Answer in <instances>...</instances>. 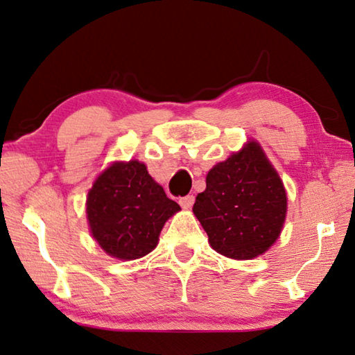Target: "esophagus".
<instances>
[{
	"instance_id": "esophagus-1",
	"label": "esophagus",
	"mask_w": 355,
	"mask_h": 355,
	"mask_svg": "<svg viewBox=\"0 0 355 355\" xmlns=\"http://www.w3.org/2000/svg\"><path fill=\"white\" fill-rule=\"evenodd\" d=\"M180 205H182L183 209H191L193 204H194V196L193 194H188L184 196V198H180Z\"/></svg>"
}]
</instances>
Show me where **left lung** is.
<instances>
[{
    "mask_svg": "<svg viewBox=\"0 0 355 355\" xmlns=\"http://www.w3.org/2000/svg\"><path fill=\"white\" fill-rule=\"evenodd\" d=\"M193 211L214 250L250 260L271 247L282 230L287 194L257 141L216 164Z\"/></svg>",
    "mask_w": 355,
    "mask_h": 355,
    "instance_id": "left-lung-1",
    "label": "left lung"
}]
</instances>
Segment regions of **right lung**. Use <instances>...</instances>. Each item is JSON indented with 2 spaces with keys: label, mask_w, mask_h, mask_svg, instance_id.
<instances>
[{
  "label": "right lung",
  "mask_w": 355,
  "mask_h": 355,
  "mask_svg": "<svg viewBox=\"0 0 355 355\" xmlns=\"http://www.w3.org/2000/svg\"><path fill=\"white\" fill-rule=\"evenodd\" d=\"M180 210L145 164L118 162L95 180L87 198L94 239L111 257L135 260L157 245L166 221Z\"/></svg>",
  "instance_id": "right-lung-1"
}]
</instances>
